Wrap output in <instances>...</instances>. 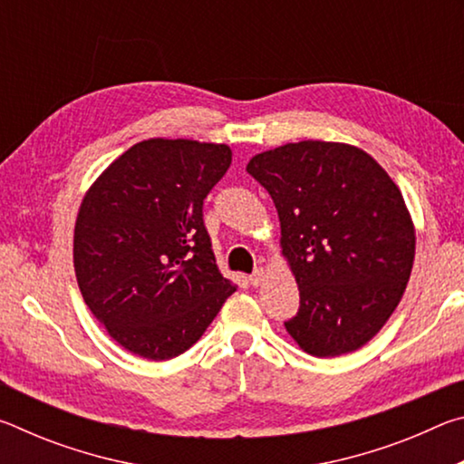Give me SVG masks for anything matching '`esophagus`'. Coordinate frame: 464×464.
Returning a JSON list of instances; mask_svg holds the SVG:
<instances>
[{
  "instance_id": "obj_1",
  "label": "esophagus",
  "mask_w": 464,
  "mask_h": 464,
  "mask_svg": "<svg viewBox=\"0 0 464 464\" xmlns=\"http://www.w3.org/2000/svg\"><path fill=\"white\" fill-rule=\"evenodd\" d=\"M264 282V268H256L254 274L249 276V285L251 286H260Z\"/></svg>"
}]
</instances>
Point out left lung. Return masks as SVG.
<instances>
[{
	"instance_id": "8db88e82",
	"label": "left lung",
	"mask_w": 464,
	"mask_h": 464,
	"mask_svg": "<svg viewBox=\"0 0 464 464\" xmlns=\"http://www.w3.org/2000/svg\"><path fill=\"white\" fill-rule=\"evenodd\" d=\"M280 218V247L301 295L285 327L317 358L362 348L397 309L413 268L403 194L362 149L286 143L247 163Z\"/></svg>"
}]
</instances>
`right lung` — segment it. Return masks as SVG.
Listing matches in <instances>:
<instances>
[{"label":"right lung","mask_w":464,"mask_h":464,"mask_svg":"<svg viewBox=\"0 0 464 464\" xmlns=\"http://www.w3.org/2000/svg\"><path fill=\"white\" fill-rule=\"evenodd\" d=\"M231 149L147 139L85 192L73 235L77 285L124 350L169 360L200 340L237 286L217 268L202 204Z\"/></svg>","instance_id":"right-lung-1"}]
</instances>
